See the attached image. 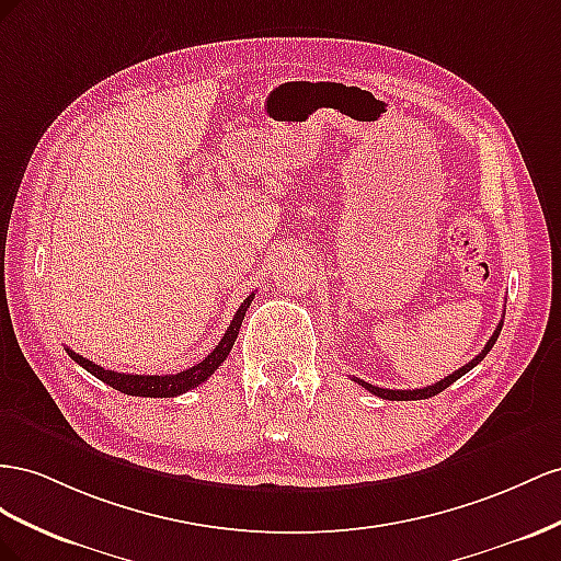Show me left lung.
<instances>
[{"label":"left lung","mask_w":561,"mask_h":561,"mask_svg":"<svg viewBox=\"0 0 561 561\" xmlns=\"http://www.w3.org/2000/svg\"><path fill=\"white\" fill-rule=\"evenodd\" d=\"M501 329H503V319L499 322V329L493 331V335L489 339V343L484 345V350L479 352V355H477L472 362H468L466 366H462V369L454 371L451 376H446L444 380H437L435 386H427V388H421V390H388V388H376V386H371V382H364V380H359V378H352V380L359 382V386H362L364 390H369L371 394H376V397H380V399H392V402H394V399H397V402H411V399H427V397H435V394H439L442 390L449 388L451 382H456L460 376H466L470 369H474V366L489 355V350L493 347V343L499 341V333H501Z\"/></svg>","instance_id":"obj_1"}]
</instances>
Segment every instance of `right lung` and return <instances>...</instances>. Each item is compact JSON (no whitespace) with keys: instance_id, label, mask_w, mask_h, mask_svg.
<instances>
[{"instance_id":"add662e5","label":"right lung","mask_w":561,"mask_h":561,"mask_svg":"<svg viewBox=\"0 0 561 561\" xmlns=\"http://www.w3.org/2000/svg\"><path fill=\"white\" fill-rule=\"evenodd\" d=\"M253 296H255V294H251V296L242 302V306H239V310L234 312L228 331L222 333L220 343L209 352V355H206L199 364L190 366V369H185V371H181V374H169V376L117 374V371L103 369V366L89 362V359L82 357V355H77V352H72L70 347H68V355H70L79 366H82V369H87L91 376H95L99 380L107 382L110 388H115V390H119V392H124V394H131V397H175V394H183V392H187V390H192V388H199L202 382H204L206 378H209L222 362H226V357L230 355V350H232V345H234L237 333H239V329H242V319H244V314H247V308L251 306Z\"/></svg>"}]
</instances>
